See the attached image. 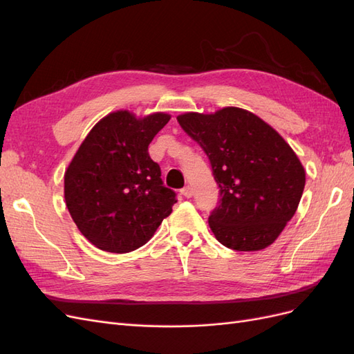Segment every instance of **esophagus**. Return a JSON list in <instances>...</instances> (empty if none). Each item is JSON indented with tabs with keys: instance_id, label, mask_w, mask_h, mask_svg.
Masks as SVG:
<instances>
[{
	"instance_id": "esophagus-1",
	"label": "esophagus",
	"mask_w": 354,
	"mask_h": 354,
	"mask_svg": "<svg viewBox=\"0 0 354 354\" xmlns=\"http://www.w3.org/2000/svg\"><path fill=\"white\" fill-rule=\"evenodd\" d=\"M180 194L186 198H192V195H194V189H192L190 186H186L180 190Z\"/></svg>"
}]
</instances>
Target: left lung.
<instances>
[{
	"mask_svg": "<svg viewBox=\"0 0 354 354\" xmlns=\"http://www.w3.org/2000/svg\"><path fill=\"white\" fill-rule=\"evenodd\" d=\"M177 121L207 153L220 199L208 217L217 241L234 251L272 245L294 217L306 173L283 138L239 108L189 112Z\"/></svg>",
	"mask_w": 354,
	"mask_h": 354,
	"instance_id": "1",
	"label": "left lung"
}]
</instances>
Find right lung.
<instances>
[{
  "instance_id": "1",
  "label": "right lung",
  "mask_w": 354,
  "mask_h": 354,
  "mask_svg": "<svg viewBox=\"0 0 354 354\" xmlns=\"http://www.w3.org/2000/svg\"><path fill=\"white\" fill-rule=\"evenodd\" d=\"M167 113L104 116L85 137L65 173V201L80 232L102 251L143 246L168 217L176 192L164 186L147 147L169 121Z\"/></svg>"
}]
</instances>
